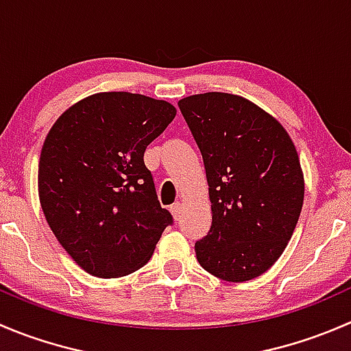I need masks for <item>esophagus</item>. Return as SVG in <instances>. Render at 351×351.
I'll use <instances>...</instances> for the list:
<instances>
[{"label": "esophagus", "mask_w": 351, "mask_h": 351, "mask_svg": "<svg viewBox=\"0 0 351 351\" xmlns=\"http://www.w3.org/2000/svg\"><path fill=\"white\" fill-rule=\"evenodd\" d=\"M169 210H171L173 217H175V221H178L180 217H182V204L180 202H175V204L169 207Z\"/></svg>", "instance_id": "1"}]
</instances>
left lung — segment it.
<instances>
[{
    "label": "left lung",
    "mask_w": 351,
    "mask_h": 351,
    "mask_svg": "<svg viewBox=\"0 0 351 351\" xmlns=\"http://www.w3.org/2000/svg\"><path fill=\"white\" fill-rule=\"evenodd\" d=\"M208 183L212 226L197 260L226 282L260 277L280 258L304 204V173L280 122L239 95L182 98Z\"/></svg>",
    "instance_id": "1"
}]
</instances>
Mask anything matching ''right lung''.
I'll return each mask as SVG.
<instances>
[{"label":"right lung","mask_w":351,"mask_h":351,"mask_svg":"<svg viewBox=\"0 0 351 351\" xmlns=\"http://www.w3.org/2000/svg\"><path fill=\"white\" fill-rule=\"evenodd\" d=\"M175 115L165 100L105 91L74 104L49 130L38 198L49 228L86 274L119 278L139 270L173 222L144 151Z\"/></svg>","instance_id":"obj_1"}]
</instances>
